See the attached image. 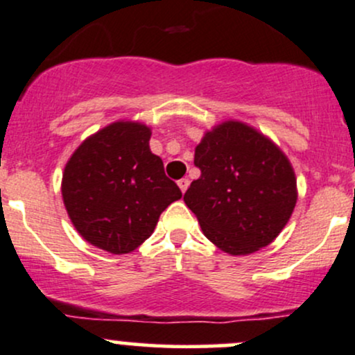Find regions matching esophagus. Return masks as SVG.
<instances>
[{
	"label": "esophagus",
	"mask_w": 355,
	"mask_h": 355,
	"mask_svg": "<svg viewBox=\"0 0 355 355\" xmlns=\"http://www.w3.org/2000/svg\"><path fill=\"white\" fill-rule=\"evenodd\" d=\"M178 186H179V189L182 191V193H186V189H188V186H189V179H188V178L179 179V181H178Z\"/></svg>",
	"instance_id": "esophagus-1"
}]
</instances>
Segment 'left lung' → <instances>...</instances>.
<instances>
[{"mask_svg": "<svg viewBox=\"0 0 355 355\" xmlns=\"http://www.w3.org/2000/svg\"><path fill=\"white\" fill-rule=\"evenodd\" d=\"M201 176L184 202L202 233L230 254L270 245L292 216L297 181L288 159L272 141L241 122H225L194 153Z\"/></svg>", "mask_w": 355, "mask_h": 355, "instance_id": "obj_1", "label": "left lung"}]
</instances>
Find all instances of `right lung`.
<instances>
[{
  "mask_svg": "<svg viewBox=\"0 0 355 355\" xmlns=\"http://www.w3.org/2000/svg\"><path fill=\"white\" fill-rule=\"evenodd\" d=\"M149 139V127L115 122L83 141L67 162V213L97 248L132 252L153 234L162 211L182 196L162 159L150 153Z\"/></svg>",
  "mask_w": 355,
  "mask_h": 355,
  "instance_id": "add662e5",
  "label": "right lung"
}]
</instances>
